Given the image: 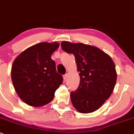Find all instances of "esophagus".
Segmentation results:
<instances>
[{"instance_id":"esophagus-1","label":"esophagus","mask_w":134,"mask_h":134,"mask_svg":"<svg viewBox=\"0 0 134 134\" xmlns=\"http://www.w3.org/2000/svg\"><path fill=\"white\" fill-rule=\"evenodd\" d=\"M67 78H68V75H67V74H65V75H63V79H64V82H66V81Z\"/></svg>"}]
</instances>
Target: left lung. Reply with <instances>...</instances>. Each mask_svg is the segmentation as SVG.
Returning a JSON list of instances; mask_svg holds the SVG:
<instances>
[{
  "mask_svg": "<svg viewBox=\"0 0 134 134\" xmlns=\"http://www.w3.org/2000/svg\"><path fill=\"white\" fill-rule=\"evenodd\" d=\"M62 49L74 55L80 83L70 93L71 103L78 111L88 114L104 104L113 92L117 81L115 64L100 49L82 43L61 42Z\"/></svg>",
  "mask_w": 134,
  "mask_h": 134,
  "instance_id": "8db88e82",
  "label": "left lung"
}]
</instances>
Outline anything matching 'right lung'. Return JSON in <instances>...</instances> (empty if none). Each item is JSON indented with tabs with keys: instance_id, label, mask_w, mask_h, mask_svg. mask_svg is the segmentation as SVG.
Segmentation results:
<instances>
[{
	"instance_id": "1",
	"label": "right lung",
	"mask_w": 134,
	"mask_h": 134,
	"mask_svg": "<svg viewBox=\"0 0 134 134\" xmlns=\"http://www.w3.org/2000/svg\"><path fill=\"white\" fill-rule=\"evenodd\" d=\"M59 47L55 42H41L22 52L14 60L12 79L18 96L26 104L38 107L50 103L63 83L52 55Z\"/></svg>"
}]
</instances>
